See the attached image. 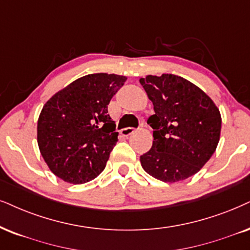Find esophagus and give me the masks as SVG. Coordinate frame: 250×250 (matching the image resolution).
<instances>
[{"mask_svg": "<svg viewBox=\"0 0 250 250\" xmlns=\"http://www.w3.org/2000/svg\"><path fill=\"white\" fill-rule=\"evenodd\" d=\"M134 132H135L134 128H125V129H122V130H121V135L123 136V137H128V136L134 134Z\"/></svg>", "mask_w": 250, "mask_h": 250, "instance_id": "34e87169", "label": "esophagus"}]
</instances>
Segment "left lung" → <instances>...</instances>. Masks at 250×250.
<instances>
[{"label":"left lung","instance_id":"1","mask_svg":"<svg viewBox=\"0 0 250 250\" xmlns=\"http://www.w3.org/2000/svg\"><path fill=\"white\" fill-rule=\"evenodd\" d=\"M154 114L150 151L141 156L147 174L174 183L190 178L209 162L219 143L222 115L213 100L180 76L163 74L141 78Z\"/></svg>","mask_w":250,"mask_h":250}]
</instances>
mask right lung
<instances>
[{"label":"right lung","instance_id":"obj_1","mask_svg":"<svg viewBox=\"0 0 250 250\" xmlns=\"http://www.w3.org/2000/svg\"><path fill=\"white\" fill-rule=\"evenodd\" d=\"M125 76L91 74L67 85L47 100L37 125L43 160L58 178L80 185L105 169L118 142L107 106Z\"/></svg>","mask_w":250,"mask_h":250}]
</instances>
